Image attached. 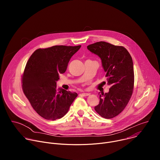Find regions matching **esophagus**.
<instances>
[{
  "label": "esophagus",
  "instance_id": "esophagus-1",
  "mask_svg": "<svg viewBox=\"0 0 160 160\" xmlns=\"http://www.w3.org/2000/svg\"><path fill=\"white\" fill-rule=\"evenodd\" d=\"M81 95H82V96H89V95H90V94L83 92V93H82V94H81Z\"/></svg>",
  "mask_w": 160,
  "mask_h": 160
}]
</instances>
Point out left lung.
Returning <instances> with one entry per match:
<instances>
[{"label":"left lung","instance_id":"1","mask_svg":"<svg viewBox=\"0 0 160 160\" xmlns=\"http://www.w3.org/2000/svg\"><path fill=\"white\" fill-rule=\"evenodd\" d=\"M87 49L101 59L107 82L111 86L109 92L99 93V104L96 111L102 118H112L125 108L133 93L134 72L132 57L123 46L106 42L90 44Z\"/></svg>","mask_w":160,"mask_h":160}]
</instances>
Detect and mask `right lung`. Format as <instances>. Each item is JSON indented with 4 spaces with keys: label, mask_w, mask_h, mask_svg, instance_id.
Returning <instances> with one entry per match:
<instances>
[{
    "label": "right lung",
    "mask_w": 160,
    "mask_h": 160,
    "mask_svg": "<svg viewBox=\"0 0 160 160\" xmlns=\"http://www.w3.org/2000/svg\"><path fill=\"white\" fill-rule=\"evenodd\" d=\"M55 45L37 49L30 56L22 76V88L34 110L42 118L63 117L78 94L58 88L59 74L64 73L71 58L80 48Z\"/></svg>",
    "instance_id": "add662e5"
}]
</instances>
